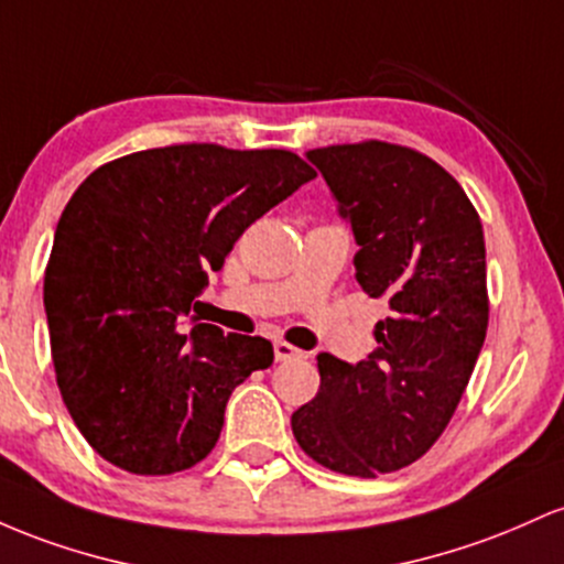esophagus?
Here are the masks:
<instances>
[{
	"label": "esophagus",
	"instance_id": "34e87169",
	"mask_svg": "<svg viewBox=\"0 0 564 564\" xmlns=\"http://www.w3.org/2000/svg\"><path fill=\"white\" fill-rule=\"evenodd\" d=\"M274 357L276 362H290V359H299L301 351L295 346H290L288 340H274Z\"/></svg>",
	"mask_w": 564,
	"mask_h": 564
}]
</instances>
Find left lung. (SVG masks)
<instances>
[{
    "instance_id": "obj_1",
    "label": "left lung",
    "mask_w": 564,
    "mask_h": 564,
    "mask_svg": "<svg viewBox=\"0 0 564 564\" xmlns=\"http://www.w3.org/2000/svg\"><path fill=\"white\" fill-rule=\"evenodd\" d=\"M349 220L357 282L389 299L376 351L349 365L319 354V391L293 413L301 451L325 469H404L451 423L487 333L479 215L426 154L365 141L306 151Z\"/></svg>"
}]
</instances>
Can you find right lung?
I'll return each instance as SVG.
<instances>
[{"mask_svg":"<svg viewBox=\"0 0 564 564\" xmlns=\"http://www.w3.org/2000/svg\"><path fill=\"white\" fill-rule=\"evenodd\" d=\"M312 178L293 151L181 143L119 156L74 192L44 312L63 402L100 458L173 474L213 451L231 391L274 349L192 312L242 231Z\"/></svg>","mask_w":564,"mask_h":564,"instance_id":"add662e5","label":"right lung"}]
</instances>
